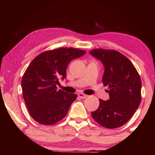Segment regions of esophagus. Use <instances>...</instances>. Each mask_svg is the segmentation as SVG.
I'll list each match as a JSON object with an SVG mask.
<instances>
[{
	"label": "esophagus",
	"mask_w": 155,
	"mask_h": 155,
	"mask_svg": "<svg viewBox=\"0 0 155 155\" xmlns=\"http://www.w3.org/2000/svg\"><path fill=\"white\" fill-rule=\"evenodd\" d=\"M78 96L81 99H83V98H86V97H87V95H85V94H84L83 93H78Z\"/></svg>",
	"instance_id": "obj_1"
}]
</instances>
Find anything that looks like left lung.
<instances>
[{"label":"left lung","instance_id":"1","mask_svg":"<svg viewBox=\"0 0 155 155\" xmlns=\"http://www.w3.org/2000/svg\"><path fill=\"white\" fill-rule=\"evenodd\" d=\"M90 53L104 65L103 83L108 87L109 99H99L100 104L91 115L96 122L107 128L122 127L129 120L141 100V81L129 59L115 50L93 49Z\"/></svg>","mask_w":155,"mask_h":155}]
</instances>
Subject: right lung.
I'll return each instance as SVG.
<instances>
[{
	"instance_id": "right-lung-1",
	"label": "right lung",
	"mask_w": 155,
	"mask_h": 155,
	"mask_svg": "<svg viewBox=\"0 0 155 155\" xmlns=\"http://www.w3.org/2000/svg\"><path fill=\"white\" fill-rule=\"evenodd\" d=\"M85 52L61 47L41 52L28 65L22 78V96L29 114L37 122L54 124L67 115L77 95L57 90V84L66 76L69 63Z\"/></svg>"
}]
</instances>
